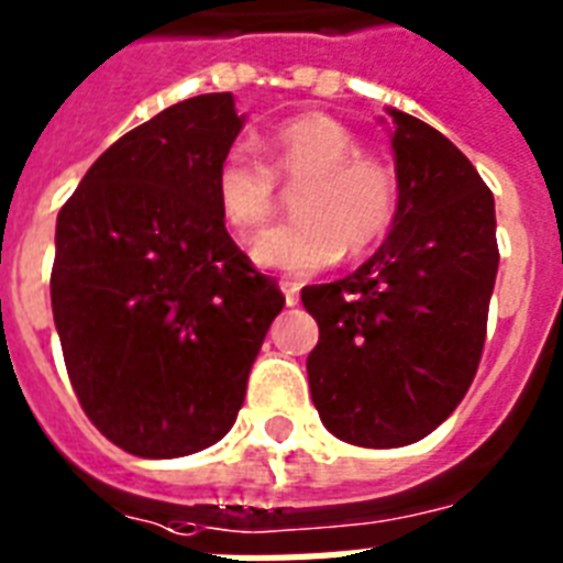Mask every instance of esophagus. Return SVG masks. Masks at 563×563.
Wrapping results in <instances>:
<instances>
[{"label":"esophagus","instance_id":"1","mask_svg":"<svg viewBox=\"0 0 563 563\" xmlns=\"http://www.w3.org/2000/svg\"><path fill=\"white\" fill-rule=\"evenodd\" d=\"M280 289H283V295H286V303H289V307H295V303H298V291H300V286L298 283H291V280H280Z\"/></svg>","mask_w":563,"mask_h":563}]
</instances>
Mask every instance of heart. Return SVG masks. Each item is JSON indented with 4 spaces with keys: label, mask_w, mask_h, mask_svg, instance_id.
Masks as SVG:
<instances>
[{
    "label": "heart",
    "mask_w": 563,
    "mask_h": 563,
    "mask_svg": "<svg viewBox=\"0 0 563 563\" xmlns=\"http://www.w3.org/2000/svg\"><path fill=\"white\" fill-rule=\"evenodd\" d=\"M274 170L298 184L295 212L300 219L263 230L251 245L260 268L312 274L347 251L362 256L388 233L397 212V178L379 161L362 157L360 136L327 113H300L265 136ZM268 163L245 148L224 154L216 172L221 219L239 236L254 233L274 210L277 176Z\"/></svg>",
    "instance_id": "obj_1"
}]
</instances>
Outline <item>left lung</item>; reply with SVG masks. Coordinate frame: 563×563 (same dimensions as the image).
I'll list each match as a JSON object with an SVG mask.
<instances>
[{"label":"left lung","mask_w":563,"mask_h":563,"mask_svg":"<svg viewBox=\"0 0 563 563\" xmlns=\"http://www.w3.org/2000/svg\"><path fill=\"white\" fill-rule=\"evenodd\" d=\"M397 212L376 254L307 286L318 321L309 391L324 427L356 446H406L444 423L471 388L497 280L494 195L427 122L388 108Z\"/></svg>","instance_id":"1"}]
</instances>
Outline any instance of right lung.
Wrapping results in <instances>:
<instances>
[{
  "instance_id": "add662e5",
  "label": "right lung",
  "mask_w": 563,
  "mask_h": 563,
  "mask_svg": "<svg viewBox=\"0 0 563 563\" xmlns=\"http://www.w3.org/2000/svg\"><path fill=\"white\" fill-rule=\"evenodd\" d=\"M245 125L230 92L119 136L57 212L52 312L81 409L140 459L221 441L283 291L230 239L216 172Z\"/></svg>"
}]
</instances>
